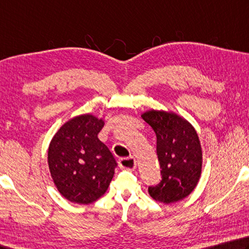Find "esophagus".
<instances>
[{"label": "esophagus", "instance_id": "esophagus-1", "mask_svg": "<svg viewBox=\"0 0 249 249\" xmlns=\"http://www.w3.org/2000/svg\"><path fill=\"white\" fill-rule=\"evenodd\" d=\"M119 165L121 169H125V170H135L136 168V160L133 157H128V158H121L119 160Z\"/></svg>", "mask_w": 249, "mask_h": 249}]
</instances>
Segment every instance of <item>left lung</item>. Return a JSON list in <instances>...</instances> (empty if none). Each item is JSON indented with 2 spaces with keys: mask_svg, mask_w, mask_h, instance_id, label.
I'll list each match as a JSON object with an SVG mask.
<instances>
[{
  "mask_svg": "<svg viewBox=\"0 0 249 249\" xmlns=\"http://www.w3.org/2000/svg\"><path fill=\"white\" fill-rule=\"evenodd\" d=\"M142 117L156 133L162 175L159 184L148 188L149 195L166 205L182 200L195 189L201 175L202 151L196 130L173 112L151 110Z\"/></svg>",
  "mask_w": 249,
  "mask_h": 249,
  "instance_id": "8db88e82",
  "label": "left lung"
}]
</instances>
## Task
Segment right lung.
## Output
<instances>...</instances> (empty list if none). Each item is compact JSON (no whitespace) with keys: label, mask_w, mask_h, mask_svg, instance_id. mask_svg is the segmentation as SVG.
Segmentation results:
<instances>
[{"label":"right lung","mask_w":249,"mask_h":249,"mask_svg":"<svg viewBox=\"0 0 249 249\" xmlns=\"http://www.w3.org/2000/svg\"><path fill=\"white\" fill-rule=\"evenodd\" d=\"M105 122L91 114L67 121L54 135L48 150L50 173L63 197L88 205L107 192L116 161L98 138Z\"/></svg>","instance_id":"right-lung-1"}]
</instances>
